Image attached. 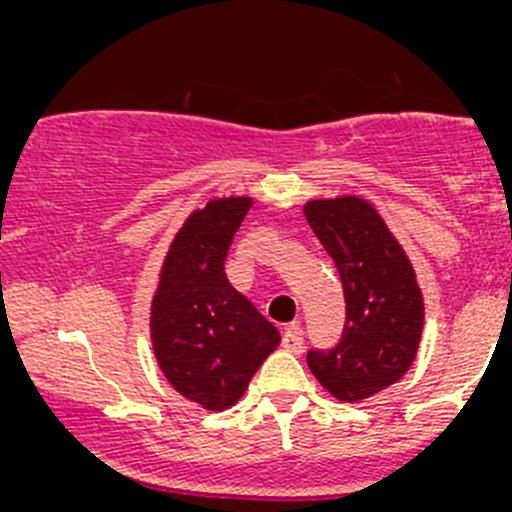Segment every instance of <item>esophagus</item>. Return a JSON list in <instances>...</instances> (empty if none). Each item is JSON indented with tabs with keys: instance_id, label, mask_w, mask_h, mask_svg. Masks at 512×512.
Wrapping results in <instances>:
<instances>
[{
	"instance_id": "obj_1",
	"label": "esophagus",
	"mask_w": 512,
	"mask_h": 512,
	"mask_svg": "<svg viewBox=\"0 0 512 512\" xmlns=\"http://www.w3.org/2000/svg\"><path fill=\"white\" fill-rule=\"evenodd\" d=\"M281 346H284L289 354H301L303 351V330L301 325H291L284 330V337H281Z\"/></svg>"
}]
</instances>
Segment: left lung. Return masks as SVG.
Instances as JSON below:
<instances>
[{
  "instance_id": "8db88e82",
  "label": "left lung",
  "mask_w": 512,
  "mask_h": 512,
  "mask_svg": "<svg viewBox=\"0 0 512 512\" xmlns=\"http://www.w3.org/2000/svg\"><path fill=\"white\" fill-rule=\"evenodd\" d=\"M305 219L342 274L346 325L332 351H310L308 368L339 402H366L404 378L419 354L424 293L395 233L356 195L310 199Z\"/></svg>"
}]
</instances>
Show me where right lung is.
I'll use <instances>...</instances> for the list:
<instances>
[{"instance_id": "right-lung-1", "label": "right lung", "mask_w": 512, "mask_h": 512, "mask_svg": "<svg viewBox=\"0 0 512 512\" xmlns=\"http://www.w3.org/2000/svg\"><path fill=\"white\" fill-rule=\"evenodd\" d=\"M252 197L209 199L187 216L161 264L149 332L158 368L175 392L207 411L231 409L248 390L279 330L223 272Z\"/></svg>"}]
</instances>
